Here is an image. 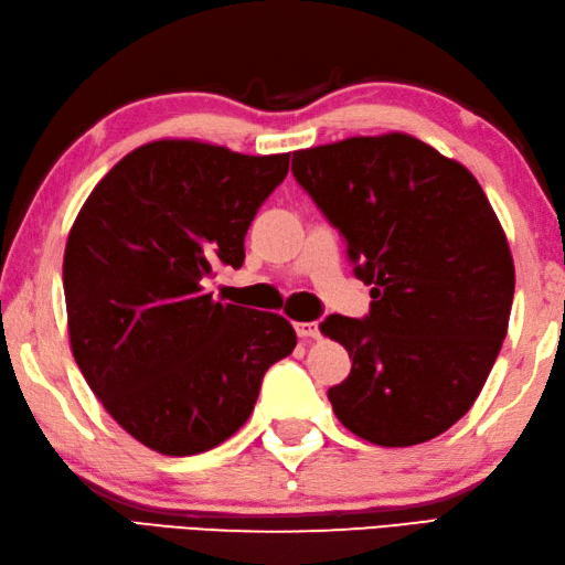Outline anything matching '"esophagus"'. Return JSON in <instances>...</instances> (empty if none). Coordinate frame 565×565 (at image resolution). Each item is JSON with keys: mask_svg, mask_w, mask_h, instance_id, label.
I'll list each match as a JSON object with an SVG mask.
<instances>
[{"mask_svg": "<svg viewBox=\"0 0 565 565\" xmlns=\"http://www.w3.org/2000/svg\"><path fill=\"white\" fill-rule=\"evenodd\" d=\"M295 332L300 339H317L319 327H317V322H295Z\"/></svg>", "mask_w": 565, "mask_h": 565, "instance_id": "obj_1", "label": "esophagus"}]
</instances>
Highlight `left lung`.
<instances>
[{
  "mask_svg": "<svg viewBox=\"0 0 565 565\" xmlns=\"http://www.w3.org/2000/svg\"><path fill=\"white\" fill-rule=\"evenodd\" d=\"M292 174L374 297L366 319L322 322L351 359L327 391L334 415L383 448L438 438L480 396L514 300L512 250L480 182L406 132L297 150Z\"/></svg>",
  "mask_w": 565,
  "mask_h": 565,
  "instance_id": "obj_1",
  "label": "left lung"
}]
</instances>
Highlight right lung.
Instances as JSON below:
<instances>
[{"mask_svg":"<svg viewBox=\"0 0 565 565\" xmlns=\"http://www.w3.org/2000/svg\"><path fill=\"white\" fill-rule=\"evenodd\" d=\"M290 154L154 140L85 199L63 253L68 339L90 391L125 433L199 455L250 418L263 374L297 344L285 317L216 302L201 280L241 268L246 231Z\"/></svg>","mask_w":565,"mask_h":565,"instance_id":"obj_1","label":"right lung"}]
</instances>
